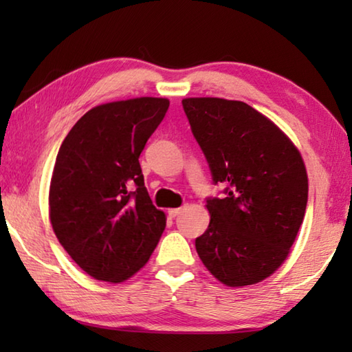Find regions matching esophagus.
Listing matches in <instances>:
<instances>
[{
	"label": "esophagus",
	"mask_w": 352,
	"mask_h": 352,
	"mask_svg": "<svg viewBox=\"0 0 352 352\" xmlns=\"http://www.w3.org/2000/svg\"><path fill=\"white\" fill-rule=\"evenodd\" d=\"M182 211H183V208H172V210L168 211V214H169L170 217H177Z\"/></svg>",
	"instance_id": "obj_1"
}]
</instances>
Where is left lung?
Masks as SVG:
<instances>
[{"mask_svg": "<svg viewBox=\"0 0 352 352\" xmlns=\"http://www.w3.org/2000/svg\"><path fill=\"white\" fill-rule=\"evenodd\" d=\"M223 199L208 197L210 225L195 239L201 262L230 287L269 278L289 256L307 205L298 148L269 118L241 100H182Z\"/></svg>", "mask_w": 352, "mask_h": 352, "instance_id": "left-lung-1", "label": "left lung"}]
</instances>
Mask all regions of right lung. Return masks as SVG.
Here are the masks:
<instances>
[{
  "label": "right lung",
  "mask_w": 352,
  "mask_h": 352,
  "mask_svg": "<svg viewBox=\"0 0 352 352\" xmlns=\"http://www.w3.org/2000/svg\"><path fill=\"white\" fill-rule=\"evenodd\" d=\"M169 109L136 98L87 111L58 148L50 219L58 242L99 281L122 283L146 265L166 216L144 186L140 155Z\"/></svg>",
  "instance_id": "obj_1"
}]
</instances>
